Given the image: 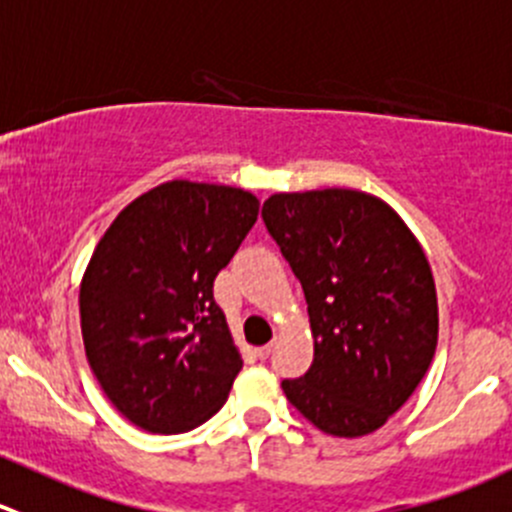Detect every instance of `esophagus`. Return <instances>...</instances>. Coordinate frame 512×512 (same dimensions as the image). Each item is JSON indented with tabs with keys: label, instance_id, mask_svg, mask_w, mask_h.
I'll list each match as a JSON object with an SVG mask.
<instances>
[{
	"label": "esophagus",
	"instance_id": "esophagus-1",
	"mask_svg": "<svg viewBox=\"0 0 512 512\" xmlns=\"http://www.w3.org/2000/svg\"><path fill=\"white\" fill-rule=\"evenodd\" d=\"M272 350H275V342H270V345L265 347H257V357H260V360H270Z\"/></svg>",
	"mask_w": 512,
	"mask_h": 512
}]
</instances>
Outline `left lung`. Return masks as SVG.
Instances as JSON below:
<instances>
[{"instance_id":"left-lung-1","label":"left lung","mask_w":512,"mask_h":512,"mask_svg":"<svg viewBox=\"0 0 512 512\" xmlns=\"http://www.w3.org/2000/svg\"><path fill=\"white\" fill-rule=\"evenodd\" d=\"M267 232L300 280L315 357L287 400L325 433L360 438L398 413L433 362L438 295L398 212L357 190L280 192Z\"/></svg>"}]
</instances>
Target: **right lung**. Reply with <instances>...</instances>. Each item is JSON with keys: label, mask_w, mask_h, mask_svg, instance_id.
Segmentation results:
<instances>
[{"label": "right lung", "mask_w": 512, "mask_h": 512, "mask_svg": "<svg viewBox=\"0 0 512 512\" xmlns=\"http://www.w3.org/2000/svg\"><path fill=\"white\" fill-rule=\"evenodd\" d=\"M237 187L172 180L124 207L82 287L84 352L104 395L147 433L210 420L242 370L215 277L257 222Z\"/></svg>", "instance_id": "add662e5"}]
</instances>
